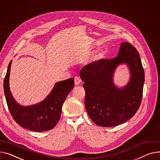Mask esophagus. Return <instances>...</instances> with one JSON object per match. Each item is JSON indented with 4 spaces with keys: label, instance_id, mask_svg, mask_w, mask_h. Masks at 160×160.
<instances>
[{
    "label": "esophagus",
    "instance_id": "obj_1",
    "mask_svg": "<svg viewBox=\"0 0 160 160\" xmlns=\"http://www.w3.org/2000/svg\"><path fill=\"white\" fill-rule=\"evenodd\" d=\"M80 82H81V80L78 77H74V84H75L76 86H78V85H79Z\"/></svg>",
    "mask_w": 160,
    "mask_h": 160
}]
</instances>
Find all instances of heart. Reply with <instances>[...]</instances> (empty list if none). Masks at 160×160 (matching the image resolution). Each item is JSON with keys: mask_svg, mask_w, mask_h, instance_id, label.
<instances>
[{"mask_svg": "<svg viewBox=\"0 0 160 160\" xmlns=\"http://www.w3.org/2000/svg\"><path fill=\"white\" fill-rule=\"evenodd\" d=\"M98 58V54H96V55H94L92 57V60L94 61V60H97Z\"/></svg>", "mask_w": 160, "mask_h": 160, "instance_id": "obj_1", "label": "heart"}]
</instances>
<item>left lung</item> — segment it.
Segmentation results:
<instances>
[{
  "label": "left lung",
  "mask_w": 160,
  "mask_h": 160,
  "mask_svg": "<svg viewBox=\"0 0 160 160\" xmlns=\"http://www.w3.org/2000/svg\"><path fill=\"white\" fill-rule=\"evenodd\" d=\"M122 64L128 68L130 77L126 85L118 87L113 82V74ZM80 76L86 91L85 106L90 118L97 125H120L139 109L145 74L139 52L128 42L121 43L116 57L89 63L81 69Z\"/></svg>",
  "instance_id": "1"
}]
</instances>
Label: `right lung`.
<instances>
[{"label":"right lung","instance_id":"1","mask_svg":"<svg viewBox=\"0 0 160 160\" xmlns=\"http://www.w3.org/2000/svg\"><path fill=\"white\" fill-rule=\"evenodd\" d=\"M12 62L11 60L4 80V91L13 118L20 126L30 131L42 132L52 129L59 121L63 103L74 88V78L57 82L44 100L24 106L17 103L10 91L9 74Z\"/></svg>","mask_w":160,"mask_h":160}]
</instances>
